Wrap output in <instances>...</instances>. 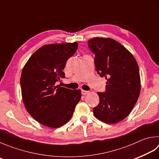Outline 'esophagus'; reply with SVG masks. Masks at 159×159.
<instances>
[{"instance_id":"1","label":"esophagus","mask_w":159,"mask_h":159,"mask_svg":"<svg viewBox=\"0 0 159 159\" xmlns=\"http://www.w3.org/2000/svg\"><path fill=\"white\" fill-rule=\"evenodd\" d=\"M81 92H82V95H86V94L89 93V91H84V90H82V91H81Z\"/></svg>"}]
</instances>
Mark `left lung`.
<instances>
[{
	"label": "left lung",
	"mask_w": 159,
	"mask_h": 159,
	"mask_svg": "<svg viewBox=\"0 0 159 159\" xmlns=\"http://www.w3.org/2000/svg\"><path fill=\"white\" fill-rule=\"evenodd\" d=\"M88 46L95 54V70L107 80L105 92L98 93L100 102L93 114L105 123H117L129 116L139 97V66L131 53L112 39L95 37Z\"/></svg>",
	"instance_id": "obj_1"
}]
</instances>
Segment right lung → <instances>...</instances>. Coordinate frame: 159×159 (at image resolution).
Returning a JSON list of instances; mask_svg holds the SVG:
<instances>
[{
	"label": "right lung",
	"mask_w": 159,
	"mask_h": 159,
	"mask_svg": "<svg viewBox=\"0 0 159 159\" xmlns=\"http://www.w3.org/2000/svg\"><path fill=\"white\" fill-rule=\"evenodd\" d=\"M78 43L45 45L30 57L20 77L23 101L33 118L44 126L58 128L72 118L81 90L56 85L65 77L63 69Z\"/></svg>",
	"instance_id": "right-lung-1"
}]
</instances>
